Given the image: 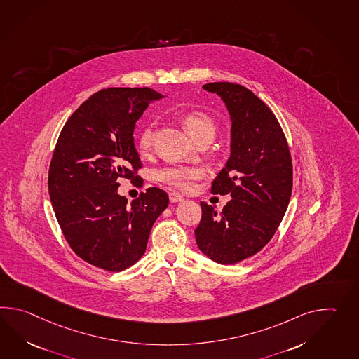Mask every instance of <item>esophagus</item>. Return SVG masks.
I'll list each match as a JSON object with an SVG mask.
<instances>
[{
	"instance_id": "1",
	"label": "esophagus",
	"mask_w": 359,
	"mask_h": 359,
	"mask_svg": "<svg viewBox=\"0 0 359 359\" xmlns=\"http://www.w3.org/2000/svg\"><path fill=\"white\" fill-rule=\"evenodd\" d=\"M168 197H170V202L171 203H177V202H182L184 199L183 196H180L179 193H170Z\"/></svg>"
}]
</instances>
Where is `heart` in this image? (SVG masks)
I'll return each instance as SVG.
<instances>
[{
  "label": "heart",
  "mask_w": 359,
  "mask_h": 359,
  "mask_svg": "<svg viewBox=\"0 0 359 359\" xmlns=\"http://www.w3.org/2000/svg\"><path fill=\"white\" fill-rule=\"evenodd\" d=\"M184 128L188 134L196 142L199 137L205 135H215V123L212 120L201 111H189L183 117ZM153 142V126L147 125L142 130L137 147L142 151H148ZM203 175V171L199 168L193 166H168L158 171V179L162 183L168 184V187L177 191H191L194 182Z\"/></svg>",
  "instance_id": "1"
}]
</instances>
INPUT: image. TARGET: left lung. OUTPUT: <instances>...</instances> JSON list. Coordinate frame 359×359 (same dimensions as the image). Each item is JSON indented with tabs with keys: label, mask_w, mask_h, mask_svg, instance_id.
<instances>
[{
	"label": "left lung",
	"mask_w": 359,
	"mask_h": 359,
	"mask_svg": "<svg viewBox=\"0 0 359 359\" xmlns=\"http://www.w3.org/2000/svg\"><path fill=\"white\" fill-rule=\"evenodd\" d=\"M220 96L231 116V156L211 191L231 194L222 211L201 202L196 228L199 250L219 264L255 255L271 241L292 191V162L273 111L245 86L212 82L202 86Z\"/></svg>",
	"instance_id": "8db88e82"
}]
</instances>
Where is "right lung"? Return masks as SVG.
I'll return each mask as SVG.
<instances>
[{"label":"right lung","instance_id":"obj_1","mask_svg":"<svg viewBox=\"0 0 359 359\" xmlns=\"http://www.w3.org/2000/svg\"><path fill=\"white\" fill-rule=\"evenodd\" d=\"M163 95L151 88H104L65 122L48 170V193L73 251L104 271H121L145 252L151 226L168 206V193L148 188L128 206L118 179L142 177L134 144L136 121Z\"/></svg>","mask_w":359,"mask_h":359}]
</instances>
